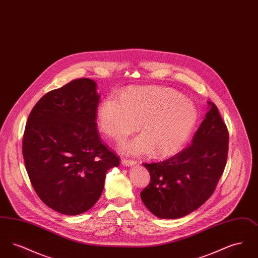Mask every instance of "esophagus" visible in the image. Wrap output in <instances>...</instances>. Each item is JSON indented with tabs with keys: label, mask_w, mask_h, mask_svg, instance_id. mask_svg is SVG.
I'll return each mask as SVG.
<instances>
[{
	"label": "esophagus",
	"mask_w": 258,
	"mask_h": 258,
	"mask_svg": "<svg viewBox=\"0 0 258 258\" xmlns=\"http://www.w3.org/2000/svg\"><path fill=\"white\" fill-rule=\"evenodd\" d=\"M121 163H122L123 165H124V166H132V165H135L136 162H135V160L122 159V160H121Z\"/></svg>",
	"instance_id": "1"
}]
</instances>
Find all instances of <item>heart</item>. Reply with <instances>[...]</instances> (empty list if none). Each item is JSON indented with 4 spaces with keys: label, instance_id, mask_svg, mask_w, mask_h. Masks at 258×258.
Wrapping results in <instances>:
<instances>
[{
    "label": "heart",
    "instance_id": "b5f03b06",
    "mask_svg": "<svg viewBox=\"0 0 258 258\" xmlns=\"http://www.w3.org/2000/svg\"><path fill=\"white\" fill-rule=\"evenodd\" d=\"M98 118L101 131L115 140H123L140 128L142 135L122 145L125 153L142 155L154 151L155 156L162 158L184 145L197 123V110L175 90L135 87L123 92L121 100L105 98Z\"/></svg>",
    "mask_w": 258,
    "mask_h": 258
}]
</instances>
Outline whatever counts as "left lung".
Wrapping results in <instances>:
<instances>
[{
    "mask_svg": "<svg viewBox=\"0 0 258 258\" xmlns=\"http://www.w3.org/2000/svg\"><path fill=\"white\" fill-rule=\"evenodd\" d=\"M208 104L190 145L168 160L143 163L151 181L140 197L158 218L179 219L196 211L213 195L223 173L229 135L216 104Z\"/></svg>",
    "mask_w": 258,
    "mask_h": 258,
    "instance_id": "left-lung-1",
    "label": "left lung"
}]
</instances>
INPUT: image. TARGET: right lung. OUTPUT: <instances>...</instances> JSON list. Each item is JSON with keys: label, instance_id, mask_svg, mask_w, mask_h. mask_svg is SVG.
Segmentation results:
<instances>
[{"label": "right lung", "instance_id": "right-lung-1", "mask_svg": "<svg viewBox=\"0 0 258 258\" xmlns=\"http://www.w3.org/2000/svg\"><path fill=\"white\" fill-rule=\"evenodd\" d=\"M96 89L94 80L79 78L50 91L25 127L22 152L32 185L45 205L68 216L97 203L106 172L120 162L98 135Z\"/></svg>", "mask_w": 258, "mask_h": 258}]
</instances>
